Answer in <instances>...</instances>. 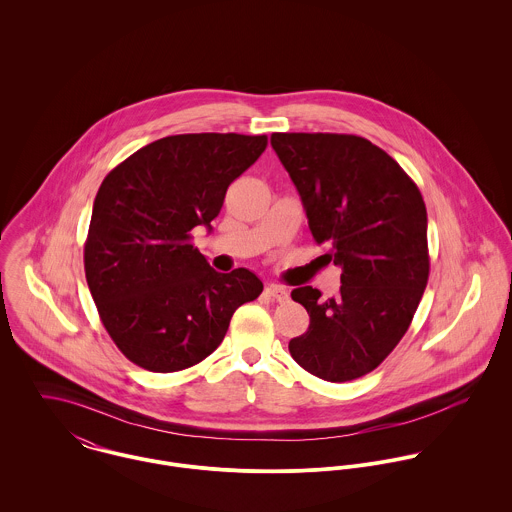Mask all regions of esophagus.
<instances>
[{
    "label": "esophagus",
    "instance_id": "esophagus-1",
    "mask_svg": "<svg viewBox=\"0 0 512 512\" xmlns=\"http://www.w3.org/2000/svg\"><path fill=\"white\" fill-rule=\"evenodd\" d=\"M264 293L270 297V299H274V301H280V303H284V301H288L290 299V295L288 292L282 288V286H268Z\"/></svg>",
    "mask_w": 512,
    "mask_h": 512
}]
</instances>
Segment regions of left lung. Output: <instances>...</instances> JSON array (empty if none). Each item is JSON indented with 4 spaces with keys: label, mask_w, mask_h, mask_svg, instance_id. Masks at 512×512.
Returning a JSON list of instances; mask_svg holds the SVG:
<instances>
[{
    "label": "left lung",
    "mask_w": 512,
    "mask_h": 512,
    "mask_svg": "<svg viewBox=\"0 0 512 512\" xmlns=\"http://www.w3.org/2000/svg\"><path fill=\"white\" fill-rule=\"evenodd\" d=\"M309 230L341 272L337 297L303 286L309 327L290 341L313 376L347 382L380 365L408 331L428 286V213L416 183L384 151L351 134H272Z\"/></svg>",
    "instance_id": "8db88e82"
}]
</instances>
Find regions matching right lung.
Instances as JSON below:
<instances>
[{"mask_svg": "<svg viewBox=\"0 0 512 512\" xmlns=\"http://www.w3.org/2000/svg\"><path fill=\"white\" fill-rule=\"evenodd\" d=\"M266 146V136H167L104 177L84 272L102 325L134 365L175 372L201 363L222 343L232 313L264 290L246 268L213 270L191 230H211L228 185Z\"/></svg>", "mask_w": 512, "mask_h": 512, "instance_id": "right-lung-1", "label": "right lung"}]
</instances>
